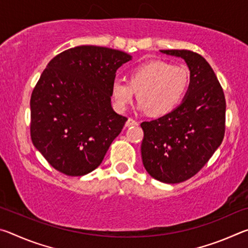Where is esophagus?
Here are the masks:
<instances>
[{
    "instance_id": "1",
    "label": "esophagus",
    "mask_w": 248,
    "mask_h": 248,
    "mask_svg": "<svg viewBox=\"0 0 248 248\" xmlns=\"http://www.w3.org/2000/svg\"><path fill=\"white\" fill-rule=\"evenodd\" d=\"M139 124V123H138L137 120H134L132 118H129L127 120V123H125V127H131V125H138Z\"/></svg>"
}]
</instances>
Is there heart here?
Masks as SVG:
<instances>
[{
	"label": "heart",
	"instance_id": "b5f03b06",
	"mask_svg": "<svg viewBox=\"0 0 248 248\" xmlns=\"http://www.w3.org/2000/svg\"><path fill=\"white\" fill-rule=\"evenodd\" d=\"M127 78L128 82L116 79L111 84L110 94L115 108L124 111L138 93L139 109L148 110L154 117L173 111L190 84V73L186 65L163 60H150L133 66Z\"/></svg>",
	"mask_w": 248,
	"mask_h": 248
}]
</instances>
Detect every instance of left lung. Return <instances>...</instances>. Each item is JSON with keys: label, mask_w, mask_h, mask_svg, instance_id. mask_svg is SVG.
Here are the masks:
<instances>
[{"label": "left lung", "mask_w": 248, "mask_h": 248, "mask_svg": "<svg viewBox=\"0 0 248 248\" xmlns=\"http://www.w3.org/2000/svg\"><path fill=\"white\" fill-rule=\"evenodd\" d=\"M179 57L190 71L183 103L158 119L141 124V156L153 178L166 184L195 176L221 145L225 132V97L210 64L190 50H161Z\"/></svg>", "instance_id": "8db88e82"}]
</instances>
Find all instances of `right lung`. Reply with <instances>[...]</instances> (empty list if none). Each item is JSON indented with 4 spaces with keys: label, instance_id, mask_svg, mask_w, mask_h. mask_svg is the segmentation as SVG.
Returning a JSON list of instances; mask_svg holds the SVG:
<instances>
[{
    "label": "right lung",
    "instance_id": "add662e5",
    "mask_svg": "<svg viewBox=\"0 0 248 248\" xmlns=\"http://www.w3.org/2000/svg\"><path fill=\"white\" fill-rule=\"evenodd\" d=\"M131 56L78 46L49 62L31 98L32 144L53 169L83 176L100 165L127 118L111 107L116 71Z\"/></svg>",
    "mask_w": 248,
    "mask_h": 248
}]
</instances>
